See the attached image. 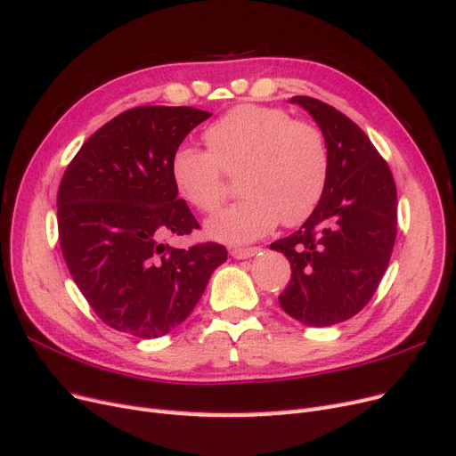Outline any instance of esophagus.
<instances>
[{"label": "esophagus", "instance_id": "34e87169", "mask_svg": "<svg viewBox=\"0 0 456 456\" xmlns=\"http://www.w3.org/2000/svg\"><path fill=\"white\" fill-rule=\"evenodd\" d=\"M260 249L258 247H236V249H232L230 251V255L233 256V258H251V256H255L256 253H258Z\"/></svg>", "mask_w": 456, "mask_h": 456}]
</instances>
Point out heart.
I'll list each match as a JSON object with an SVG mask.
<instances>
[{
	"instance_id": "obj_1",
	"label": "heart",
	"mask_w": 456,
	"mask_h": 456,
	"mask_svg": "<svg viewBox=\"0 0 456 456\" xmlns=\"http://www.w3.org/2000/svg\"><path fill=\"white\" fill-rule=\"evenodd\" d=\"M205 142L181 144L171 158V176L181 196L198 211H218L226 196L224 171L241 169L243 196L209 220L207 230L226 243H247L280 223L298 226L320 205L329 178V146L312 121L293 119L283 108L241 104L205 131Z\"/></svg>"
}]
</instances>
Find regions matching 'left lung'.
Masks as SVG:
<instances>
[{
	"label": "left lung",
	"instance_id": "left-lung-1",
	"mask_svg": "<svg viewBox=\"0 0 456 456\" xmlns=\"http://www.w3.org/2000/svg\"><path fill=\"white\" fill-rule=\"evenodd\" d=\"M308 110L329 146V178L317 209L270 247L291 262L281 308L297 322L327 327L365 308L388 268L397 233V191L388 163L355 123L312 96Z\"/></svg>",
	"mask_w": 456,
	"mask_h": 456
}]
</instances>
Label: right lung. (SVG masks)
Returning <instances> with one entry per match:
<instances>
[{
	"label": "right lung",
	"mask_w": 456,
	"mask_h": 456,
	"mask_svg": "<svg viewBox=\"0 0 456 456\" xmlns=\"http://www.w3.org/2000/svg\"><path fill=\"white\" fill-rule=\"evenodd\" d=\"M211 118L190 106H136L91 134L59 186V241L81 295L121 333L158 338L181 325L224 245L175 249L163 238L200 230L171 176L173 151Z\"/></svg>",
	"instance_id": "1"
}]
</instances>
